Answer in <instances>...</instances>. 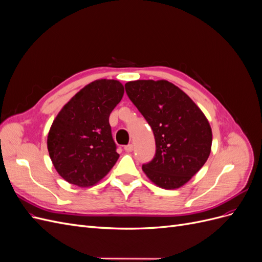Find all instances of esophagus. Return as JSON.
I'll list each match as a JSON object with an SVG mask.
<instances>
[{"label":"esophagus","mask_w":262,"mask_h":262,"mask_svg":"<svg viewBox=\"0 0 262 262\" xmlns=\"http://www.w3.org/2000/svg\"><path fill=\"white\" fill-rule=\"evenodd\" d=\"M123 148H124V150H125L126 153H130V152H132V150H133V144L125 145Z\"/></svg>","instance_id":"34e87169"}]
</instances>
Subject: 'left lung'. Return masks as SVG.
<instances>
[{
    "mask_svg": "<svg viewBox=\"0 0 262 262\" xmlns=\"http://www.w3.org/2000/svg\"><path fill=\"white\" fill-rule=\"evenodd\" d=\"M124 86L155 137V156L142 169L163 189L186 185L211 153L212 130L207 117L185 92L168 81L138 80Z\"/></svg>",
    "mask_w": 262,
    "mask_h": 262,
    "instance_id": "left-lung-1",
    "label": "left lung"
}]
</instances>
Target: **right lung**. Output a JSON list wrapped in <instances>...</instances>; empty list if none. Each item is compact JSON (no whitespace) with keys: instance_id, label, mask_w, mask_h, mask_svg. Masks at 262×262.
<instances>
[{"instance_id":"right-lung-1","label":"right lung","mask_w":262,"mask_h":262,"mask_svg":"<svg viewBox=\"0 0 262 262\" xmlns=\"http://www.w3.org/2000/svg\"><path fill=\"white\" fill-rule=\"evenodd\" d=\"M123 94L119 81L96 80L76 93L55 117L47 145L55 170L69 184L96 185L118 161L109 116Z\"/></svg>"}]
</instances>
